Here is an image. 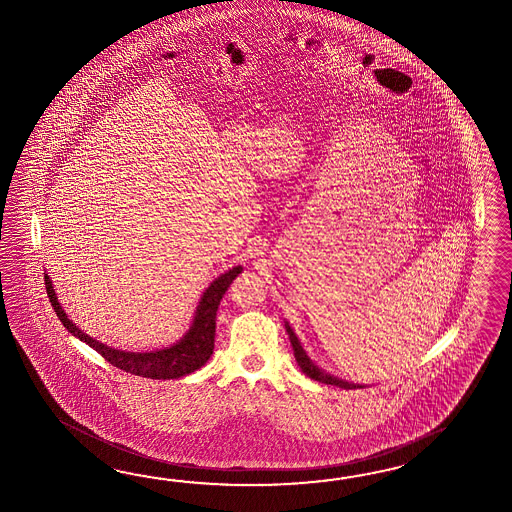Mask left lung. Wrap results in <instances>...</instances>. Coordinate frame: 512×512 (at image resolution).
I'll return each mask as SVG.
<instances>
[{"instance_id":"left-lung-1","label":"left lung","mask_w":512,"mask_h":512,"mask_svg":"<svg viewBox=\"0 0 512 512\" xmlns=\"http://www.w3.org/2000/svg\"><path fill=\"white\" fill-rule=\"evenodd\" d=\"M285 327H287L290 344H292V349H294V357H296L298 366H300L303 374L309 375V377L314 379V381H320V383H325V385H335V387L346 388V390H349V388H361L359 385H353V383L342 381V379H337V377H333V375L325 374V372H322L316 364H312L311 359L307 357V353H305L303 348H301L300 342H298V337H296V335H294V331L290 329V325L285 324Z\"/></svg>"}]
</instances>
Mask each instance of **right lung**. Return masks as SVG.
I'll list each match as a JSON object with an SVG mask.
<instances>
[{
    "instance_id": "right-lung-1",
    "label": "right lung",
    "mask_w": 512,
    "mask_h": 512,
    "mask_svg": "<svg viewBox=\"0 0 512 512\" xmlns=\"http://www.w3.org/2000/svg\"><path fill=\"white\" fill-rule=\"evenodd\" d=\"M242 272L240 266L220 275L212 281L211 287L203 292L200 305L196 309V316L187 335L181 338L172 348L159 349L151 353H131L120 349L109 348L98 340L85 335L77 325L72 324L64 314L59 301L55 298V290L51 287L50 277L44 274L46 292L51 301V307L57 318L63 322L64 327L74 335L87 342L90 348L96 349L101 357L111 362L116 368L124 370L127 374L142 375L150 379H177L183 375L192 374L200 370L205 362L211 359L214 349V331H216V311L225 290L233 283V279Z\"/></svg>"
}]
</instances>
